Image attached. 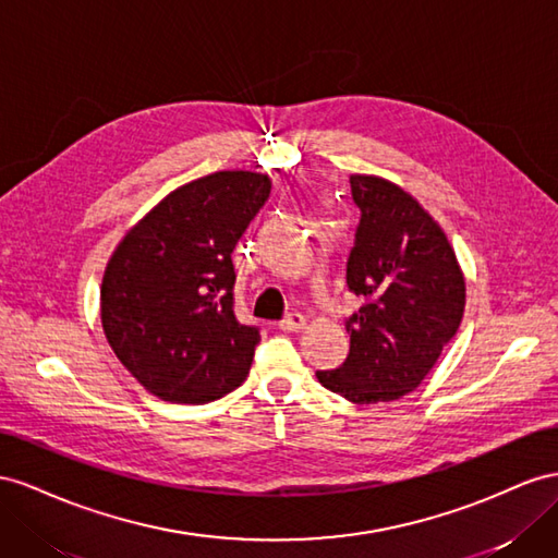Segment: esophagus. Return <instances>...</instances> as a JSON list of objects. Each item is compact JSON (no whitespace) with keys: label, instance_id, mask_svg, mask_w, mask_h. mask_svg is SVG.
<instances>
[{"label":"esophagus","instance_id":"esophagus-1","mask_svg":"<svg viewBox=\"0 0 558 558\" xmlns=\"http://www.w3.org/2000/svg\"><path fill=\"white\" fill-rule=\"evenodd\" d=\"M306 327V317L301 315V313H290L288 317H284V320L280 323V329L282 331H301Z\"/></svg>","mask_w":558,"mask_h":558}]
</instances>
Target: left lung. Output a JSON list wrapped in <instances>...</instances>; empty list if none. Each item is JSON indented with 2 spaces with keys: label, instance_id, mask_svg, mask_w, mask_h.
<instances>
[{
  "label": "left lung",
  "instance_id": "8db88e82",
  "mask_svg": "<svg viewBox=\"0 0 558 558\" xmlns=\"http://www.w3.org/2000/svg\"><path fill=\"white\" fill-rule=\"evenodd\" d=\"M350 194L360 221L345 282L364 301L345 320V362L315 376L353 404L392 402L423 384L456 337L465 278L447 233L404 189L350 174Z\"/></svg>",
  "mask_w": 558,
  "mask_h": 558
}]
</instances>
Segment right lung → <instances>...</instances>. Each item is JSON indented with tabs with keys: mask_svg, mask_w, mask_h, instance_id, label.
<instances>
[{
	"mask_svg": "<svg viewBox=\"0 0 558 558\" xmlns=\"http://www.w3.org/2000/svg\"><path fill=\"white\" fill-rule=\"evenodd\" d=\"M268 194L262 172L205 174L170 191L109 257L105 337L158 400L208 404L250 374L262 337L235 320L231 252Z\"/></svg>",
	"mask_w": 558,
	"mask_h": 558,
	"instance_id": "right-lung-1",
	"label": "right lung"
}]
</instances>
